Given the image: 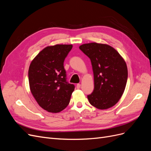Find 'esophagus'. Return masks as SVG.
I'll return each instance as SVG.
<instances>
[{
	"label": "esophagus",
	"instance_id": "1",
	"mask_svg": "<svg viewBox=\"0 0 151 151\" xmlns=\"http://www.w3.org/2000/svg\"><path fill=\"white\" fill-rule=\"evenodd\" d=\"M76 87H77V89H79V88H81V84H77V86H76Z\"/></svg>",
	"mask_w": 151,
	"mask_h": 151
}]
</instances>
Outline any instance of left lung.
Segmentation results:
<instances>
[{
  "label": "left lung",
  "instance_id": "left-lung-1",
  "mask_svg": "<svg viewBox=\"0 0 151 151\" xmlns=\"http://www.w3.org/2000/svg\"><path fill=\"white\" fill-rule=\"evenodd\" d=\"M80 50L91 60L94 89L88 95L90 104L100 109L116 104L124 92L128 77L127 64L116 50L109 45L90 43Z\"/></svg>",
  "mask_w": 151,
  "mask_h": 151
}]
</instances>
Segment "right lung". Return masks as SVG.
<instances>
[{
  "mask_svg": "<svg viewBox=\"0 0 151 151\" xmlns=\"http://www.w3.org/2000/svg\"><path fill=\"white\" fill-rule=\"evenodd\" d=\"M72 45H56L42 50L32 60L28 79L36 101L48 112L58 113L70 102L74 84L67 81L63 62Z\"/></svg>",
  "mask_w": 151,
  "mask_h": 151,
  "instance_id": "obj_1",
  "label": "right lung"
}]
</instances>
